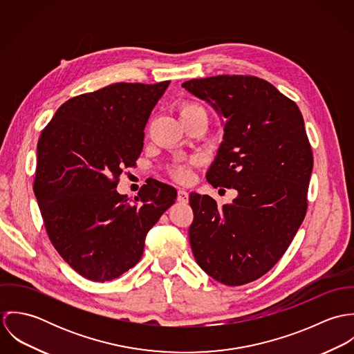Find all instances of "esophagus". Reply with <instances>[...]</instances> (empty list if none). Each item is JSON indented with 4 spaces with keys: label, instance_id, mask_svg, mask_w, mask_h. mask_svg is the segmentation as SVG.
Instances as JSON below:
<instances>
[{
    "label": "esophagus",
    "instance_id": "obj_1",
    "mask_svg": "<svg viewBox=\"0 0 354 354\" xmlns=\"http://www.w3.org/2000/svg\"><path fill=\"white\" fill-rule=\"evenodd\" d=\"M177 201L181 203L188 202V192L184 189H178L177 192Z\"/></svg>",
    "mask_w": 354,
    "mask_h": 354
}]
</instances>
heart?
<instances>
[{"label":"heart","instance_id":"obj_1","mask_svg":"<svg viewBox=\"0 0 354 354\" xmlns=\"http://www.w3.org/2000/svg\"><path fill=\"white\" fill-rule=\"evenodd\" d=\"M194 114H204L202 107H199L198 104H194V103H184L181 104L180 107V118H185V117H189V115H194ZM189 166L188 165H174L173 169H171V174L176 180L178 181H185L189 178Z\"/></svg>","mask_w":354,"mask_h":354}]
</instances>
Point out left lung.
<instances>
[{
  "mask_svg": "<svg viewBox=\"0 0 354 354\" xmlns=\"http://www.w3.org/2000/svg\"><path fill=\"white\" fill-rule=\"evenodd\" d=\"M183 87L207 102L223 125L207 181L237 191L233 203L222 207L191 192V248L211 278L227 286L245 285L274 267L303 223L313 167L303 114L254 76L194 79Z\"/></svg>",
  "mask_w": 354,
  "mask_h": 354,
  "instance_id": "8db88e82",
  "label": "left lung"
}]
</instances>
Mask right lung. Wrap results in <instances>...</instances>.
Wrapping results in <instances>:
<instances>
[{"instance_id":"add662e5","label":"right lung","mask_w":354,"mask_h":354,"mask_svg":"<svg viewBox=\"0 0 354 354\" xmlns=\"http://www.w3.org/2000/svg\"><path fill=\"white\" fill-rule=\"evenodd\" d=\"M170 82L115 83L58 107L38 142L34 192L53 247L82 277L106 282L142 257L149 230L177 191L150 180L135 196L115 188L143 150L152 109Z\"/></svg>"}]
</instances>
